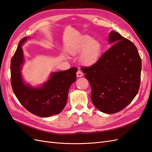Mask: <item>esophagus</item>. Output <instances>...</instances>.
I'll use <instances>...</instances> for the list:
<instances>
[{
	"label": "esophagus",
	"mask_w": 152,
	"mask_h": 152,
	"mask_svg": "<svg viewBox=\"0 0 152 152\" xmlns=\"http://www.w3.org/2000/svg\"><path fill=\"white\" fill-rule=\"evenodd\" d=\"M83 75H84V73H82V71L78 70L77 72V77H81L83 76Z\"/></svg>",
	"instance_id": "34e87169"
}]
</instances>
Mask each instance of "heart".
I'll return each instance as SVG.
<instances>
[{"label": "heart", "instance_id": "1", "mask_svg": "<svg viewBox=\"0 0 152 152\" xmlns=\"http://www.w3.org/2000/svg\"><path fill=\"white\" fill-rule=\"evenodd\" d=\"M102 45L98 40L93 39L92 37L84 35L78 39L68 48V52L72 55L80 54V61L85 66L94 65L100 58Z\"/></svg>", "mask_w": 152, "mask_h": 152}]
</instances>
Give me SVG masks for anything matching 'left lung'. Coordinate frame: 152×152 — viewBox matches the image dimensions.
I'll return each mask as SVG.
<instances>
[{"mask_svg": "<svg viewBox=\"0 0 152 152\" xmlns=\"http://www.w3.org/2000/svg\"><path fill=\"white\" fill-rule=\"evenodd\" d=\"M110 43H115L94 65L82 67L91 87V98L101 112L112 114L126 108L140 89L141 59L131 40L111 31Z\"/></svg>", "mask_w": 152, "mask_h": 152, "instance_id": "8db88e82", "label": "left lung"}]
</instances>
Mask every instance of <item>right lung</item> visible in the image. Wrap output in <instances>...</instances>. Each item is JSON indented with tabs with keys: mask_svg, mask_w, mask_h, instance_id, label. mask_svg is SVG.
<instances>
[{
	"mask_svg": "<svg viewBox=\"0 0 152 152\" xmlns=\"http://www.w3.org/2000/svg\"><path fill=\"white\" fill-rule=\"evenodd\" d=\"M28 37L22 39L11 61V82L14 93L30 113L40 117H48L60 113L66 104L70 86L76 80L77 68L54 72L40 87L25 84L21 73L24 63L22 44Z\"/></svg>",
	"mask_w": 152,
	"mask_h": 152,
	"instance_id": "1",
	"label": "right lung"
}]
</instances>
